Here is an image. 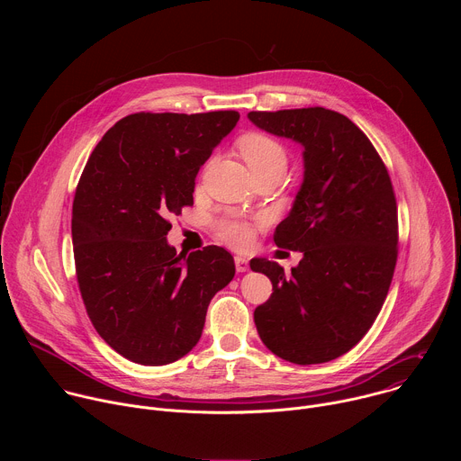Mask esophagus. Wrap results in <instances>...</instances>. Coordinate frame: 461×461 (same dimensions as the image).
Segmentation results:
<instances>
[{"instance_id": "34e87169", "label": "esophagus", "mask_w": 461, "mask_h": 461, "mask_svg": "<svg viewBox=\"0 0 461 461\" xmlns=\"http://www.w3.org/2000/svg\"><path fill=\"white\" fill-rule=\"evenodd\" d=\"M235 268L237 272H246L249 268V262L244 255H235Z\"/></svg>"}]
</instances>
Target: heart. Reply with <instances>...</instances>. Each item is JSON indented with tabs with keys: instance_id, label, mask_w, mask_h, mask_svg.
Segmentation results:
<instances>
[{
	"instance_id": "heart-1",
	"label": "heart",
	"mask_w": 461,
	"mask_h": 461,
	"mask_svg": "<svg viewBox=\"0 0 461 461\" xmlns=\"http://www.w3.org/2000/svg\"><path fill=\"white\" fill-rule=\"evenodd\" d=\"M237 149L244 162L248 164L253 176H276L277 180L285 175L288 167V151L274 137L267 133H246L237 140ZM219 237L235 246L246 248L253 242L255 226L239 219L221 221L217 226Z\"/></svg>"
}]
</instances>
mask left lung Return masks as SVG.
I'll list each match as a JSON object with an SVG mask.
<instances>
[{
	"label": "left lung",
	"instance_id": "1",
	"mask_svg": "<svg viewBox=\"0 0 461 461\" xmlns=\"http://www.w3.org/2000/svg\"><path fill=\"white\" fill-rule=\"evenodd\" d=\"M248 118L304 148L303 185L274 235L279 248L303 251V258L290 274L274 260H249L274 286L253 312L257 332L290 363L332 361L370 330L396 268L398 204L386 166L338 111H251Z\"/></svg>",
	"mask_w": 461,
	"mask_h": 461
}]
</instances>
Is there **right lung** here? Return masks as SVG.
Instances as JSON below:
<instances>
[{"instance_id":"add662e5","label":"right lung","mask_w":461,"mask_h":461,"mask_svg":"<svg viewBox=\"0 0 461 461\" xmlns=\"http://www.w3.org/2000/svg\"><path fill=\"white\" fill-rule=\"evenodd\" d=\"M239 116L129 114L84 167L73 203L77 279L96 332L129 361L158 366L184 357L203 336L210 301L235 276L224 248L176 253L166 235Z\"/></svg>"}]
</instances>
